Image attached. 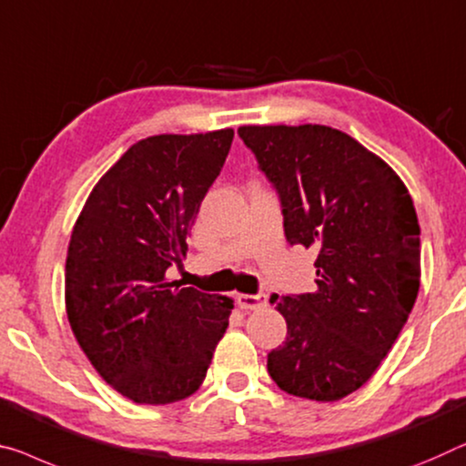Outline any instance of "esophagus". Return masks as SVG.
Segmentation results:
<instances>
[{"label":"esophagus","mask_w":466,"mask_h":466,"mask_svg":"<svg viewBox=\"0 0 466 466\" xmlns=\"http://www.w3.org/2000/svg\"><path fill=\"white\" fill-rule=\"evenodd\" d=\"M238 304L243 310H260V308L267 306V296L264 293H239Z\"/></svg>","instance_id":"34e87169"}]
</instances>
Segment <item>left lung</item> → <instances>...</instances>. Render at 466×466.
Here are the masks:
<instances>
[{
    "instance_id": "left-lung-1",
    "label": "left lung",
    "mask_w": 466,
    "mask_h": 466,
    "mask_svg": "<svg viewBox=\"0 0 466 466\" xmlns=\"http://www.w3.org/2000/svg\"><path fill=\"white\" fill-rule=\"evenodd\" d=\"M273 185L291 246L317 249V289L270 296L288 338L268 375L298 398L335 402L369 381L420 285L412 198L379 156L323 125L239 127Z\"/></svg>"
}]
</instances>
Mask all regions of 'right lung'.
Returning a JSON list of instances; mask_svg holds the SVG:
<instances>
[{"instance_id": "obj_1", "label": "right lung", "mask_w": 466, "mask_h": 466, "mask_svg": "<svg viewBox=\"0 0 466 466\" xmlns=\"http://www.w3.org/2000/svg\"><path fill=\"white\" fill-rule=\"evenodd\" d=\"M233 135L137 141L99 178L70 235V327L104 381L137 404L191 396L228 327L231 298L183 288L167 270L187 252Z\"/></svg>"}]
</instances>
